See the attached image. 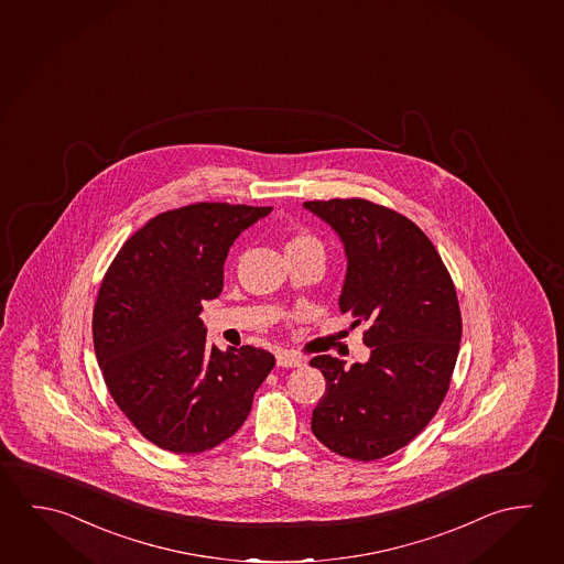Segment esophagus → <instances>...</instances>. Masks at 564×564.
<instances>
[{
	"label": "esophagus",
	"mask_w": 564,
	"mask_h": 564,
	"mask_svg": "<svg viewBox=\"0 0 564 564\" xmlns=\"http://www.w3.org/2000/svg\"><path fill=\"white\" fill-rule=\"evenodd\" d=\"M303 358L301 356L293 355V352H281L278 355V366L281 368H299V366H303Z\"/></svg>",
	"instance_id": "1"
}]
</instances>
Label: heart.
Instances as JSON below:
<instances>
[{
  "mask_svg": "<svg viewBox=\"0 0 564 564\" xmlns=\"http://www.w3.org/2000/svg\"><path fill=\"white\" fill-rule=\"evenodd\" d=\"M313 246H321L318 239L313 238L306 231H295L286 241V251H299V249L313 248Z\"/></svg>",
  "mask_w": 564,
  "mask_h": 564,
  "instance_id": "heart-1",
  "label": "heart"
}]
</instances>
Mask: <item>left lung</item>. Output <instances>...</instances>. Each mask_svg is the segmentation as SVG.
<instances>
[{
	"label": "left lung",
	"mask_w": 564,
	"mask_h": 564,
	"mask_svg": "<svg viewBox=\"0 0 564 564\" xmlns=\"http://www.w3.org/2000/svg\"><path fill=\"white\" fill-rule=\"evenodd\" d=\"M345 243L338 305L368 323L366 365L315 356L326 380L311 430L330 452L375 462L410 444L449 390L462 313L449 271L412 219L365 198L305 202Z\"/></svg>",
	"instance_id": "obj_1"
}]
</instances>
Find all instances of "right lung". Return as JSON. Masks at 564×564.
<instances>
[{"label": "right lung", "instance_id": "1", "mask_svg": "<svg viewBox=\"0 0 564 564\" xmlns=\"http://www.w3.org/2000/svg\"><path fill=\"white\" fill-rule=\"evenodd\" d=\"M271 208L198 202L162 212L112 259L93 311L105 384L149 442L199 454L246 422L275 356L206 343L202 303L224 289V261L243 229Z\"/></svg>", "mask_w": 564, "mask_h": 564}]
</instances>
